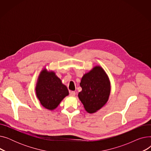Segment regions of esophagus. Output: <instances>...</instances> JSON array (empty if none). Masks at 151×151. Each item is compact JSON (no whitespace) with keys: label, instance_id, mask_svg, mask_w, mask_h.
Instances as JSON below:
<instances>
[{"label":"esophagus","instance_id":"1","mask_svg":"<svg viewBox=\"0 0 151 151\" xmlns=\"http://www.w3.org/2000/svg\"><path fill=\"white\" fill-rule=\"evenodd\" d=\"M75 95H76L75 92H74V91H70V96L71 97H75Z\"/></svg>","mask_w":151,"mask_h":151}]
</instances>
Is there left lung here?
<instances>
[{
	"label": "left lung",
	"instance_id": "1",
	"mask_svg": "<svg viewBox=\"0 0 151 151\" xmlns=\"http://www.w3.org/2000/svg\"><path fill=\"white\" fill-rule=\"evenodd\" d=\"M82 91L78 97L89 113H94L104 106L111 92V83L105 71L99 65L95 66L81 78Z\"/></svg>",
	"mask_w": 151,
	"mask_h": 151
}]
</instances>
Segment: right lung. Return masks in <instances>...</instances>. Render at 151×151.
Returning <instances> with one entry per match:
<instances>
[{"instance_id": "obj_1", "label": "right lung", "mask_w": 151, "mask_h": 151, "mask_svg": "<svg viewBox=\"0 0 151 151\" xmlns=\"http://www.w3.org/2000/svg\"><path fill=\"white\" fill-rule=\"evenodd\" d=\"M36 96L41 105L47 109L54 110L69 92L53 71L43 68L38 77L35 86Z\"/></svg>"}]
</instances>
